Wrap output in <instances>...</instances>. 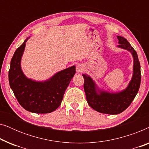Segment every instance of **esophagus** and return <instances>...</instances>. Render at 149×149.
<instances>
[{
    "label": "esophagus",
    "mask_w": 149,
    "mask_h": 149,
    "mask_svg": "<svg viewBox=\"0 0 149 149\" xmlns=\"http://www.w3.org/2000/svg\"><path fill=\"white\" fill-rule=\"evenodd\" d=\"M83 69H84V67H83V64H78L76 66V70H77V72H82V71L83 70Z\"/></svg>",
    "instance_id": "obj_1"
}]
</instances>
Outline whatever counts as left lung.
<instances>
[{
    "instance_id": "8db88e82",
    "label": "left lung",
    "mask_w": 149,
    "mask_h": 149,
    "mask_svg": "<svg viewBox=\"0 0 149 149\" xmlns=\"http://www.w3.org/2000/svg\"><path fill=\"white\" fill-rule=\"evenodd\" d=\"M117 38L119 43L118 47L130 51L134 57V74L127 88L120 93H111L103 91L97 94L92 79L86 74H83L84 90L88 104L99 113L110 115L121 113L129 107L139 90L141 81L140 64L137 53L126 38L119 36Z\"/></svg>"
}]
</instances>
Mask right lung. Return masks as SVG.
Returning <instances> with one entry per match:
<instances>
[{"label":"right lung","instance_id":"right-lung-1","mask_svg":"<svg viewBox=\"0 0 149 149\" xmlns=\"http://www.w3.org/2000/svg\"><path fill=\"white\" fill-rule=\"evenodd\" d=\"M27 39L15 50L9 70L10 87L19 104L34 113H49L60 107L65 91L75 74V66L66 68L45 82L28 79L22 72L21 58Z\"/></svg>","mask_w":149,"mask_h":149}]
</instances>
